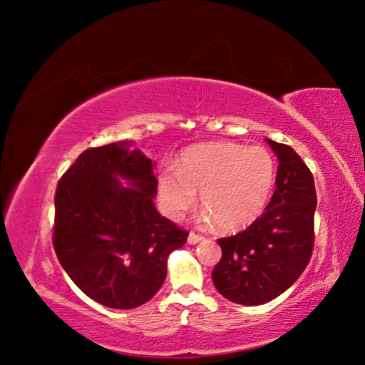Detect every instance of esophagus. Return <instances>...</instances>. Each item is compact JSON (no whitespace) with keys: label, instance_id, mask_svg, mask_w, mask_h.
<instances>
[{"label":"esophagus","instance_id":"obj_1","mask_svg":"<svg viewBox=\"0 0 365 365\" xmlns=\"http://www.w3.org/2000/svg\"><path fill=\"white\" fill-rule=\"evenodd\" d=\"M203 236H200V235H195V232H190L188 235V244H192V246H195V244H198V242H201L203 241Z\"/></svg>","mask_w":365,"mask_h":365}]
</instances>
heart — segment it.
<instances>
[{
  "label": "heart",
  "mask_w": 365,
  "mask_h": 365,
  "mask_svg": "<svg viewBox=\"0 0 365 365\" xmlns=\"http://www.w3.org/2000/svg\"><path fill=\"white\" fill-rule=\"evenodd\" d=\"M155 185L160 208L170 220L180 221L200 192L206 225L237 232L252 226L267 208L275 164L264 148L206 143L183 150L177 170L162 168Z\"/></svg>",
  "instance_id": "1"
}]
</instances>
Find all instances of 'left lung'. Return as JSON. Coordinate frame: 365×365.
<instances>
[{"instance_id": "left-lung-1", "label": "left lung", "mask_w": 365, "mask_h": 365, "mask_svg": "<svg viewBox=\"0 0 365 365\" xmlns=\"http://www.w3.org/2000/svg\"><path fill=\"white\" fill-rule=\"evenodd\" d=\"M279 159L265 213L236 236L217 239L222 257L211 274L216 290L239 304H264L295 284L313 251L317 192L309 168L290 145L265 139Z\"/></svg>"}]
</instances>
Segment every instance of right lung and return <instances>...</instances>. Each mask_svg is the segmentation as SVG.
<instances>
[{
	"mask_svg": "<svg viewBox=\"0 0 365 365\" xmlns=\"http://www.w3.org/2000/svg\"><path fill=\"white\" fill-rule=\"evenodd\" d=\"M113 143L78 155L56 192L53 249L86 297L108 308L149 302L167 277V257L188 232L155 210V162Z\"/></svg>",
	"mask_w": 365,
	"mask_h": 365,
	"instance_id": "obj_1",
	"label": "right lung"
}]
</instances>
